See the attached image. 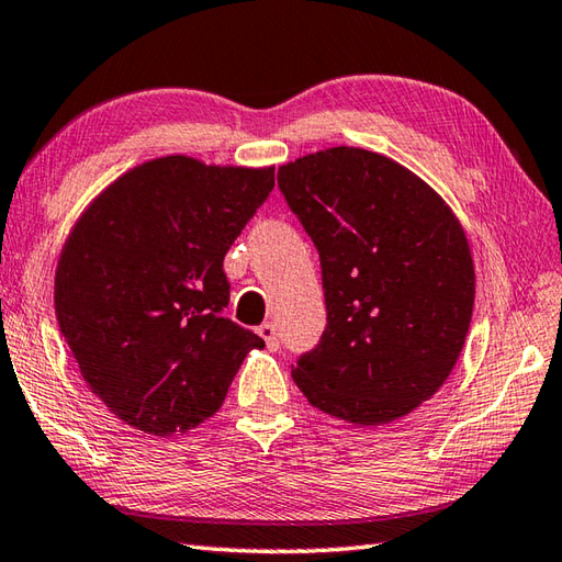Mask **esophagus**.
I'll list each match as a JSON object with an SVG mask.
<instances>
[{
    "mask_svg": "<svg viewBox=\"0 0 562 562\" xmlns=\"http://www.w3.org/2000/svg\"><path fill=\"white\" fill-rule=\"evenodd\" d=\"M258 336L266 340V345L270 350H278L280 348V336H278V328H274L272 324H262L258 328Z\"/></svg>",
    "mask_w": 562,
    "mask_h": 562,
    "instance_id": "34e87169",
    "label": "esophagus"
}]
</instances>
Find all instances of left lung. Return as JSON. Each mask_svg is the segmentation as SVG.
Returning <instances> with one entry per match:
<instances>
[{
    "instance_id": "obj_1",
    "label": "left lung",
    "mask_w": 562,
    "mask_h": 562,
    "mask_svg": "<svg viewBox=\"0 0 562 562\" xmlns=\"http://www.w3.org/2000/svg\"><path fill=\"white\" fill-rule=\"evenodd\" d=\"M318 250L326 330L292 367L314 408L386 425L432 398L471 326L475 272L457 214L376 151L333 147L280 166Z\"/></svg>"
}]
</instances>
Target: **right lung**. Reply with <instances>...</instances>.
Instances as JSON below:
<instances>
[{
    "label": "right lung",
    "instance_id": "right-lung-1",
    "mask_svg": "<svg viewBox=\"0 0 562 562\" xmlns=\"http://www.w3.org/2000/svg\"><path fill=\"white\" fill-rule=\"evenodd\" d=\"M274 166L161 157L83 210L55 272V314L91 393L130 427L171 437L222 408L256 333L224 318V256L268 200Z\"/></svg>",
    "mask_w": 562,
    "mask_h": 562
}]
</instances>
